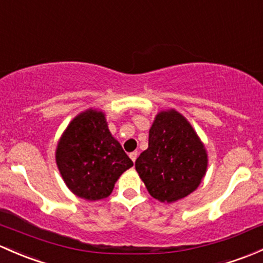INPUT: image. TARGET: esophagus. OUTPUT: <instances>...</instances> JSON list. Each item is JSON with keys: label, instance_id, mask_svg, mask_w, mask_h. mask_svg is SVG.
Here are the masks:
<instances>
[{"label": "esophagus", "instance_id": "34e87169", "mask_svg": "<svg viewBox=\"0 0 263 263\" xmlns=\"http://www.w3.org/2000/svg\"><path fill=\"white\" fill-rule=\"evenodd\" d=\"M137 156H139V153H137V151H134V153L129 154V157H131V160H132V161H134V162L136 161Z\"/></svg>", "mask_w": 263, "mask_h": 263}]
</instances>
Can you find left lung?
<instances>
[{"label": "left lung", "mask_w": 263, "mask_h": 263, "mask_svg": "<svg viewBox=\"0 0 263 263\" xmlns=\"http://www.w3.org/2000/svg\"><path fill=\"white\" fill-rule=\"evenodd\" d=\"M208 166V155L197 132L175 109L156 115L148 147L135 162L151 197L173 203L194 192Z\"/></svg>", "instance_id": "left-lung-1"}]
</instances>
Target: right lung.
Listing matches in <instances>:
<instances>
[{
    "mask_svg": "<svg viewBox=\"0 0 263 263\" xmlns=\"http://www.w3.org/2000/svg\"><path fill=\"white\" fill-rule=\"evenodd\" d=\"M66 186L85 200H101L112 193L116 181L134 165L110 135L104 113L88 109L66 127L55 153Z\"/></svg>",
    "mask_w": 263,
    "mask_h": 263,
    "instance_id": "add662e5",
    "label": "right lung"
}]
</instances>
